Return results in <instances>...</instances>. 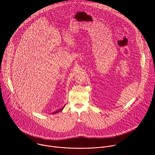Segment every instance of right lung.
I'll list each match as a JSON object with an SVG mask.
<instances>
[{
	"label": "right lung",
	"instance_id": "right-lung-1",
	"mask_svg": "<svg viewBox=\"0 0 155 155\" xmlns=\"http://www.w3.org/2000/svg\"><path fill=\"white\" fill-rule=\"evenodd\" d=\"M63 108H64V107H63V108H61V109H59V110H56V111H55V112H53V114H56V113H58V112H59L62 111Z\"/></svg>",
	"mask_w": 155,
	"mask_h": 155
}]
</instances>
